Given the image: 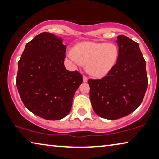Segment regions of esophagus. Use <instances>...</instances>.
<instances>
[{
	"label": "esophagus",
	"instance_id": "esophagus-1",
	"mask_svg": "<svg viewBox=\"0 0 159 159\" xmlns=\"http://www.w3.org/2000/svg\"><path fill=\"white\" fill-rule=\"evenodd\" d=\"M83 82H88V77H86V76H83Z\"/></svg>",
	"mask_w": 159,
	"mask_h": 159
}]
</instances>
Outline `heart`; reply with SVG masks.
<instances>
[{
	"label": "heart",
	"instance_id": "1",
	"mask_svg": "<svg viewBox=\"0 0 159 159\" xmlns=\"http://www.w3.org/2000/svg\"><path fill=\"white\" fill-rule=\"evenodd\" d=\"M119 56L113 43L82 42L66 52V57L75 66L87 65L88 72L95 77L107 75L116 64Z\"/></svg>",
	"mask_w": 159,
	"mask_h": 159
}]
</instances>
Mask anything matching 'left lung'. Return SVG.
<instances>
[{"label": "left lung", "mask_w": 159, "mask_h": 159, "mask_svg": "<svg viewBox=\"0 0 159 159\" xmlns=\"http://www.w3.org/2000/svg\"><path fill=\"white\" fill-rule=\"evenodd\" d=\"M119 56L111 70L102 79L88 80L95 114L111 120L125 117L138 108L148 87L145 61L138 43L117 37Z\"/></svg>", "instance_id": "1"}]
</instances>
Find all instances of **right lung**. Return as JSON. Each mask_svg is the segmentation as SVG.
I'll return each instance as SVG.
<instances>
[{
    "label": "right lung",
    "mask_w": 159,
    "mask_h": 159,
    "mask_svg": "<svg viewBox=\"0 0 159 159\" xmlns=\"http://www.w3.org/2000/svg\"><path fill=\"white\" fill-rule=\"evenodd\" d=\"M66 49L61 38L42 32L27 43L18 63L16 86L24 105L47 120H59L70 112L82 82L79 71L65 68Z\"/></svg>",
    "instance_id": "1"
}]
</instances>
